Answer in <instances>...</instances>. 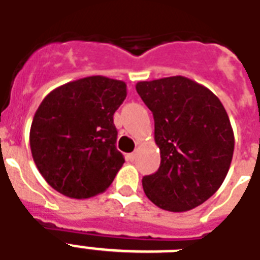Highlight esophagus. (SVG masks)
<instances>
[{
	"mask_svg": "<svg viewBox=\"0 0 260 260\" xmlns=\"http://www.w3.org/2000/svg\"><path fill=\"white\" fill-rule=\"evenodd\" d=\"M135 159H136V152H132V154L128 155V160H131V162H134Z\"/></svg>",
	"mask_w": 260,
	"mask_h": 260,
	"instance_id": "1",
	"label": "esophagus"
}]
</instances>
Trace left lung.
<instances>
[{"label":"left lung","mask_w":260,"mask_h":260,"mask_svg":"<svg viewBox=\"0 0 260 260\" xmlns=\"http://www.w3.org/2000/svg\"><path fill=\"white\" fill-rule=\"evenodd\" d=\"M152 112L158 171L143 177V189L160 209L185 212L212 197L225 179L235 138L221 101L209 89L177 75L136 83Z\"/></svg>","instance_id":"1"}]
</instances>
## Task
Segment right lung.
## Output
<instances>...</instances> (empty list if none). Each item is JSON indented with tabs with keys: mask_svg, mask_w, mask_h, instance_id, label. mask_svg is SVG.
<instances>
[{
	"mask_svg": "<svg viewBox=\"0 0 260 260\" xmlns=\"http://www.w3.org/2000/svg\"><path fill=\"white\" fill-rule=\"evenodd\" d=\"M126 97L122 81L94 75L56 87L42 101L29 144L47 183L70 198L105 191L121 169L113 114Z\"/></svg>",
	"mask_w": 260,
	"mask_h": 260,
	"instance_id": "right-lung-1",
	"label": "right lung"
}]
</instances>
